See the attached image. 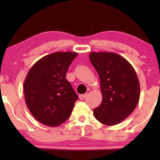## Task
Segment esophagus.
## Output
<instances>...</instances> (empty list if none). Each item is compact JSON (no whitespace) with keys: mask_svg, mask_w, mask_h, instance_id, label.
Listing matches in <instances>:
<instances>
[{"mask_svg":"<svg viewBox=\"0 0 160 160\" xmlns=\"http://www.w3.org/2000/svg\"><path fill=\"white\" fill-rule=\"evenodd\" d=\"M87 96V94L86 93V94H83V95H79V98L81 100H83V99H84L85 98H86Z\"/></svg>","mask_w":160,"mask_h":160,"instance_id":"34e87169","label":"esophagus"}]
</instances>
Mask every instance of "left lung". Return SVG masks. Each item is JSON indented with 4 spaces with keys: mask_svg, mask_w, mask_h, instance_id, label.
<instances>
[{
    "mask_svg": "<svg viewBox=\"0 0 160 160\" xmlns=\"http://www.w3.org/2000/svg\"><path fill=\"white\" fill-rule=\"evenodd\" d=\"M89 60L97 71L102 95L94 116L102 124L115 125L136 108L140 84L134 68L126 59L113 52H91Z\"/></svg>",
    "mask_w": 160,
    "mask_h": 160,
    "instance_id": "obj_1",
    "label": "left lung"
}]
</instances>
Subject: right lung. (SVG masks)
<instances>
[{
	"label": "right lung",
	"mask_w": 160,
	"mask_h": 160,
	"mask_svg": "<svg viewBox=\"0 0 160 160\" xmlns=\"http://www.w3.org/2000/svg\"><path fill=\"white\" fill-rule=\"evenodd\" d=\"M77 55L71 52L48 54L37 61L26 76V104L35 119L45 125L59 126L71 114L78 96L65 74Z\"/></svg>",
	"instance_id": "add662e5"
}]
</instances>
